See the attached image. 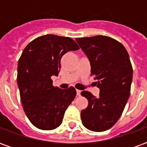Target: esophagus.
I'll use <instances>...</instances> for the list:
<instances>
[{
	"mask_svg": "<svg viewBox=\"0 0 147 147\" xmlns=\"http://www.w3.org/2000/svg\"><path fill=\"white\" fill-rule=\"evenodd\" d=\"M80 94H81V90H76V94H77V95L80 96Z\"/></svg>",
	"mask_w": 147,
	"mask_h": 147,
	"instance_id": "esophagus-1",
	"label": "esophagus"
}]
</instances>
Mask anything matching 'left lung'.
I'll return each mask as SVG.
<instances>
[{"label":"left lung","mask_w":147,"mask_h":147,"mask_svg":"<svg viewBox=\"0 0 147 147\" xmlns=\"http://www.w3.org/2000/svg\"><path fill=\"white\" fill-rule=\"evenodd\" d=\"M76 41L89 59L91 76L100 89L98 98L86 90L81 92L88 100V106L81 111L82 123L90 131H104L117 123L129 98L133 73L129 55L120 42L110 37Z\"/></svg>","instance_id":"1"}]
</instances>
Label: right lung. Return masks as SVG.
<instances>
[{
	"label": "right lung",
	"instance_id": "right-lung-1",
	"mask_svg": "<svg viewBox=\"0 0 147 147\" xmlns=\"http://www.w3.org/2000/svg\"><path fill=\"white\" fill-rule=\"evenodd\" d=\"M79 49L71 38L46 34L34 39L22 53L17 67L21 102L27 118L39 129L60 126L76 95L73 86L63 90L53 86L51 77L58 76L61 57Z\"/></svg>",
	"mask_w": 147,
	"mask_h": 147
}]
</instances>
